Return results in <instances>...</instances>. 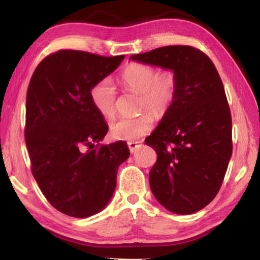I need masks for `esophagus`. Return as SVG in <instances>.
<instances>
[{
    "label": "esophagus",
    "instance_id": "1",
    "mask_svg": "<svg viewBox=\"0 0 260 260\" xmlns=\"http://www.w3.org/2000/svg\"><path fill=\"white\" fill-rule=\"evenodd\" d=\"M127 146H128L131 152H134L142 146V142L141 141H129V142H127Z\"/></svg>",
    "mask_w": 260,
    "mask_h": 260
}]
</instances>
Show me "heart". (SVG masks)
<instances>
[{
  "label": "heart",
  "instance_id": "1",
  "mask_svg": "<svg viewBox=\"0 0 260 260\" xmlns=\"http://www.w3.org/2000/svg\"><path fill=\"white\" fill-rule=\"evenodd\" d=\"M120 81L126 90L139 94L140 111L149 110L157 118L170 111L178 95V77L170 69L158 72L152 65L135 61L122 71ZM90 101L101 116L111 118L116 112L117 101L112 81L104 78L96 82L90 89ZM151 114L146 111L134 118H118L110 124V133L117 140H139L153 128L155 119Z\"/></svg>",
  "mask_w": 260,
  "mask_h": 260
}]
</instances>
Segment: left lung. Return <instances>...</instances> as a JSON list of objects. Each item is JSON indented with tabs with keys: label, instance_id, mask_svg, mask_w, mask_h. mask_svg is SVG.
I'll use <instances>...</instances> for the list:
<instances>
[{
	"label": "left lung",
	"instance_id": "8db88e82",
	"mask_svg": "<svg viewBox=\"0 0 260 260\" xmlns=\"http://www.w3.org/2000/svg\"><path fill=\"white\" fill-rule=\"evenodd\" d=\"M131 59L173 70L178 95L146 144L157 152L149 173L156 200L171 212L195 213L217 195L232 157V116L212 60L191 46H166Z\"/></svg>",
	"mask_w": 260,
	"mask_h": 260
}]
</instances>
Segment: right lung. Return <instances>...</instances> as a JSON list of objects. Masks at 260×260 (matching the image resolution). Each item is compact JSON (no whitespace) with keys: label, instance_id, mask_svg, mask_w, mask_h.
<instances>
[{"label":"right lung","instance_id":"right-lung-1","mask_svg":"<svg viewBox=\"0 0 260 260\" xmlns=\"http://www.w3.org/2000/svg\"><path fill=\"white\" fill-rule=\"evenodd\" d=\"M124 58L63 49L45 57L30 78L25 122L30 170L48 202L70 217L104 209L118 167L129 157L124 141L100 146L109 128L90 101L91 87Z\"/></svg>","mask_w":260,"mask_h":260}]
</instances>
